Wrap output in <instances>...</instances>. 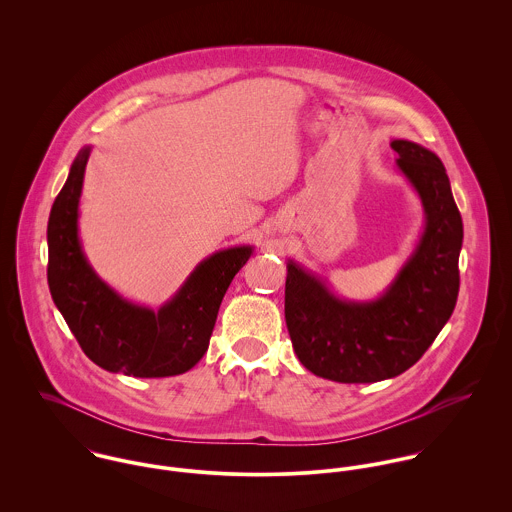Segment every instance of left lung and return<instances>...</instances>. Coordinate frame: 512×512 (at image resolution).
<instances>
[{"label":"left lung","mask_w":512,"mask_h":512,"mask_svg":"<svg viewBox=\"0 0 512 512\" xmlns=\"http://www.w3.org/2000/svg\"><path fill=\"white\" fill-rule=\"evenodd\" d=\"M390 147L418 189L426 230L392 288L372 303H347L293 262L286 323L301 365L335 382H378L416 365L453 313L463 222L438 155L406 140Z\"/></svg>","instance_id":"left-lung-1"}]
</instances>
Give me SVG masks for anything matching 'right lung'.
<instances>
[{"label":"right lung","mask_w":512,"mask_h":512,"mask_svg":"<svg viewBox=\"0 0 512 512\" xmlns=\"http://www.w3.org/2000/svg\"><path fill=\"white\" fill-rule=\"evenodd\" d=\"M88 153L82 149L74 159L49 217L47 280L53 301L92 363L140 378L187 372L207 353L220 301L252 248H228L201 262L159 311L124 301L96 278L76 234Z\"/></svg>","instance_id":"right-lung-1"}]
</instances>
